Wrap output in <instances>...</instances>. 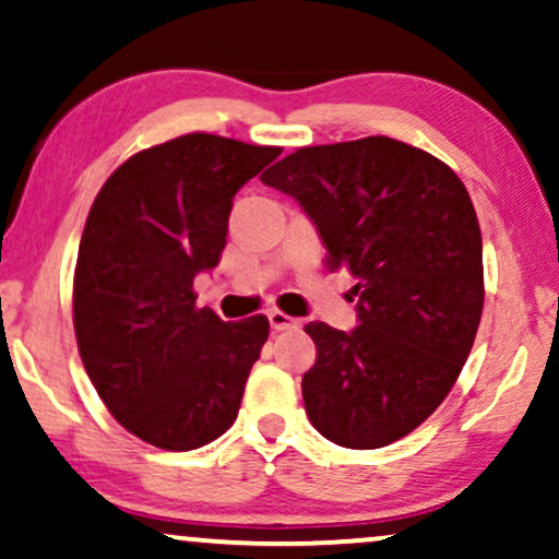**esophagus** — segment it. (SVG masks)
Instances as JSON below:
<instances>
[{
    "mask_svg": "<svg viewBox=\"0 0 559 559\" xmlns=\"http://www.w3.org/2000/svg\"><path fill=\"white\" fill-rule=\"evenodd\" d=\"M267 322H271V326H273L275 332L296 330V326H299V322H296L294 317H288V314H284V311H278V309L267 311Z\"/></svg>",
    "mask_w": 559,
    "mask_h": 559,
    "instance_id": "1",
    "label": "esophagus"
}]
</instances>
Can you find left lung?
Here are the masks:
<instances>
[{"mask_svg":"<svg viewBox=\"0 0 559 559\" xmlns=\"http://www.w3.org/2000/svg\"><path fill=\"white\" fill-rule=\"evenodd\" d=\"M314 222L332 271L355 275L357 326L309 322V421L349 450L414 431L442 404L483 314V240L455 170L393 138L299 147L263 174Z\"/></svg>","mask_w":559,"mask_h":559,"instance_id":"obj_1","label":"left lung"}]
</instances>
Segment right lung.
Returning <instances> with one entry per match:
<instances>
[{
  "mask_svg": "<svg viewBox=\"0 0 559 559\" xmlns=\"http://www.w3.org/2000/svg\"><path fill=\"white\" fill-rule=\"evenodd\" d=\"M278 155L191 132L132 155L96 193L73 278L79 353L109 414L153 448L197 450L237 419L271 326L199 309L193 278L219 263L235 193Z\"/></svg>",
  "mask_w": 559,
  "mask_h": 559,
  "instance_id": "right-lung-1",
  "label": "right lung"
}]
</instances>
